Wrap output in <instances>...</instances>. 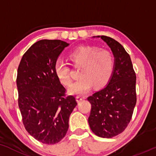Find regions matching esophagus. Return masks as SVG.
<instances>
[{"instance_id":"esophagus-1","label":"esophagus","mask_w":156,"mask_h":156,"mask_svg":"<svg viewBox=\"0 0 156 156\" xmlns=\"http://www.w3.org/2000/svg\"><path fill=\"white\" fill-rule=\"evenodd\" d=\"M83 99V97H82L81 96H77L76 97V100L78 102H80V101H82Z\"/></svg>"}]
</instances>
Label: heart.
Masks as SVG:
<instances>
[{"label":"heart","mask_w":156,"mask_h":156,"mask_svg":"<svg viewBox=\"0 0 156 156\" xmlns=\"http://www.w3.org/2000/svg\"><path fill=\"white\" fill-rule=\"evenodd\" d=\"M69 58L75 66H80V78L69 88L71 94L82 95L87 93L93 85L95 87L104 86L113 71V57L107 50H99L94 46H80L71 52ZM54 72L62 83L70 85L72 78L67 63L57 59L54 65Z\"/></svg>","instance_id":"heart-1"}]
</instances>
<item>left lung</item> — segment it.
I'll return each mask as SVG.
<instances>
[{
    "mask_svg": "<svg viewBox=\"0 0 156 156\" xmlns=\"http://www.w3.org/2000/svg\"><path fill=\"white\" fill-rule=\"evenodd\" d=\"M97 37L111 49L114 67L105 87L88 97L91 105L88 121L97 136L112 138L123 132L132 119L136 102V74L130 56L121 44L105 35Z\"/></svg>",
    "mask_w": 156,
    "mask_h": 156,
    "instance_id": "obj_1",
    "label": "left lung"
}]
</instances>
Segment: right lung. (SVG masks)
I'll return each instance as SVG.
<instances>
[{"instance_id":"right-lung-1","label":"right lung","mask_w":156,"mask_h":156,"mask_svg":"<svg viewBox=\"0 0 156 156\" xmlns=\"http://www.w3.org/2000/svg\"><path fill=\"white\" fill-rule=\"evenodd\" d=\"M69 44L41 40L24 53L17 70L18 104L27 132L37 141L54 144L65 137L69 118L77 105L54 72V65Z\"/></svg>"}]
</instances>
